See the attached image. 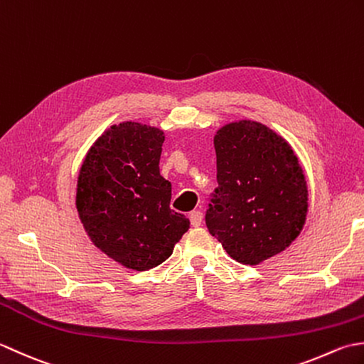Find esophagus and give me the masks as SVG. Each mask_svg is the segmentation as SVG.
I'll list each match as a JSON object with an SVG mask.
<instances>
[{
  "label": "esophagus",
  "mask_w": 364,
  "mask_h": 364,
  "mask_svg": "<svg viewBox=\"0 0 364 364\" xmlns=\"http://www.w3.org/2000/svg\"><path fill=\"white\" fill-rule=\"evenodd\" d=\"M203 218H204V215H203V212H199V210H193V212H190V221H191V226H195V228H199L203 225Z\"/></svg>",
  "instance_id": "1"
}]
</instances>
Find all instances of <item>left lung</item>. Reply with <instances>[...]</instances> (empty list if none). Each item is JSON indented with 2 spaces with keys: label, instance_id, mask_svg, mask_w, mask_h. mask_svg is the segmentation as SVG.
<instances>
[{
  "label": "left lung",
  "instance_id": "8db88e82",
  "mask_svg": "<svg viewBox=\"0 0 364 364\" xmlns=\"http://www.w3.org/2000/svg\"><path fill=\"white\" fill-rule=\"evenodd\" d=\"M213 146L218 187L205 212L209 232L242 264L284 251L308 212L306 181L291 146L253 121L221 127Z\"/></svg>",
  "mask_w": 364,
  "mask_h": 364
}]
</instances>
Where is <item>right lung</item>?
I'll return each mask as SVG.
<instances>
[{
    "label": "right lung",
    "instance_id": "right-lung-1",
    "mask_svg": "<svg viewBox=\"0 0 364 364\" xmlns=\"http://www.w3.org/2000/svg\"><path fill=\"white\" fill-rule=\"evenodd\" d=\"M165 136L138 122L113 125L81 165L77 210L89 239L116 262L144 272L165 262L190 220L171 210L160 176Z\"/></svg>",
    "mask_w": 364,
    "mask_h": 364
}]
</instances>
